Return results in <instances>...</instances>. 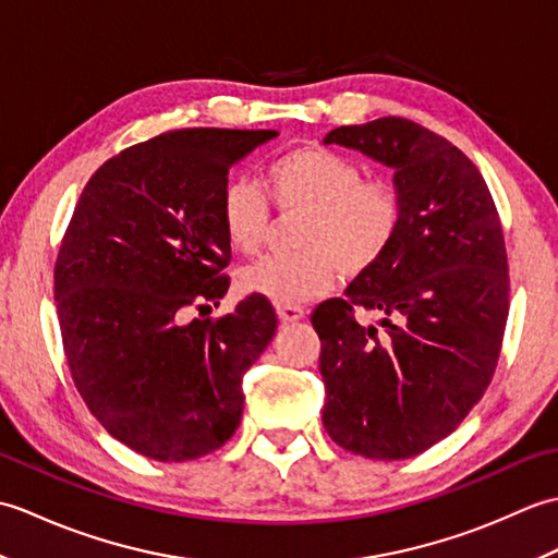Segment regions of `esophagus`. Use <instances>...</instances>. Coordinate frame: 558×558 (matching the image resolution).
Instances as JSON below:
<instances>
[{
  "label": "esophagus",
  "instance_id": "esophagus-1",
  "mask_svg": "<svg viewBox=\"0 0 558 558\" xmlns=\"http://www.w3.org/2000/svg\"><path fill=\"white\" fill-rule=\"evenodd\" d=\"M278 318L282 324H294L304 318V310L298 304H278Z\"/></svg>",
  "mask_w": 558,
  "mask_h": 558
}]
</instances>
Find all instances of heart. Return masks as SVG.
Instances as JSON below:
<instances>
[{
    "mask_svg": "<svg viewBox=\"0 0 558 558\" xmlns=\"http://www.w3.org/2000/svg\"><path fill=\"white\" fill-rule=\"evenodd\" d=\"M266 194L280 213H302L294 232L300 252L268 256L242 270V288L272 304H300L374 270L393 248L405 220L396 184L364 180L352 158L324 146L280 153L264 168ZM218 218L234 252L254 256L266 242V196L246 180L222 186Z\"/></svg>",
    "mask_w": 558,
    "mask_h": 558,
    "instance_id": "heart-1",
    "label": "heart"
}]
</instances>
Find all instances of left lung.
<instances>
[{"instance_id":"1","label":"left lung","mask_w":558,"mask_h":558,"mask_svg":"<svg viewBox=\"0 0 558 558\" xmlns=\"http://www.w3.org/2000/svg\"><path fill=\"white\" fill-rule=\"evenodd\" d=\"M324 144L396 170L405 220L345 300L318 304L324 426L354 456L402 460L441 441L492 384L508 318L499 213L465 153L405 117L338 126ZM383 316L356 322V310Z\"/></svg>"}]
</instances>
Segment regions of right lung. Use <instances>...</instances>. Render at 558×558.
<instances>
[{"label": "right lung", "mask_w": 558, "mask_h": 558, "mask_svg": "<svg viewBox=\"0 0 558 558\" xmlns=\"http://www.w3.org/2000/svg\"><path fill=\"white\" fill-rule=\"evenodd\" d=\"M268 129H174L124 148L83 186L59 244L54 302L78 393L136 453L184 462L218 450L244 410L242 378L276 336L272 304L218 306L230 242L218 198Z\"/></svg>", "instance_id": "obj_1"}]
</instances>
